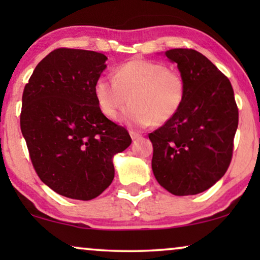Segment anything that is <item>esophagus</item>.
<instances>
[{
    "label": "esophagus",
    "mask_w": 260,
    "mask_h": 260,
    "mask_svg": "<svg viewBox=\"0 0 260 260\" xmlns=\"http://www.w3.org/2000/svg\"><path fill=\"white\" fill-rule=\"evenodd\" d=\"M130 136L135 141V140H138V138L141 137V135L138 134V133H135V131H130Z\"/></svg>",
    "instance_id": "esophagus-1"
}]
</instances>
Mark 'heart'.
<instances>
[{"label": "heart", "mask_w": 260, "mask_h": 260, "mask_svg": "<svg viewBox=\"0 0 260 260\" xmlns=\"http://www.w3.org/2000/svg\"><path fill=\"white\" fill-rule=\"evenodd\" d=\"M97 104L108 118H115L127 103L120 119L126 124L162 125L177 115L186 97V80L165 63L133 59L115 71V78L101 77L94 83Z\"/></svg>", "instance_id": "b5f03b06"}]
</instances>
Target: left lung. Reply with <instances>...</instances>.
I'll list each match as a JSON object with an SVG mask.
<instances>
[{"mask_svg":"<svg viewBox=\"0 0 260 260\" xmlns=\"http://www.w3.org/2000/svg\"><path fill=\"white\" fill-rule=\"evenodd\" d=\"M166 55L186 80V97L173 119L149 134L152 172L169 193L195 195L229 169L239 112L229 78L204 54L174 48Z\"/></svg>","mask_w":260,"mask_h":260,"instance_id":"1","label":"left lung"}]
</instances>
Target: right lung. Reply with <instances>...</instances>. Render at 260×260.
<instances>
[{"label": "right lung", "instance_id": "1", "mask_svg": "<svg viewBox=\"0 0 260 260\" xmlns=\"http://www.w3.org/2000/svg\"><path fill=\"white\" fill-rule=\"evenodd\" d=\"M106 56L58 48L26 84L20 115L30 161L45 184L62 197L92 200L115 177L112 157L131 144L125 127L103 115L94 83Z\"/></svg>", "mask_w": 260, "mask_h": 260}]
</instances>
